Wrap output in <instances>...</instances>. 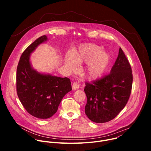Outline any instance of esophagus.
<instances>
[{
	"label": "esophagus",
	"mask_w": 151,
	"mask_h": 151,
	"mask_svg": "<svg viewBox=\"0 0 151 151\" xmlns=\"http://www.w3.org/2000/svg\"><path fill=\"white\" fill-rule=\"evenodd\" d=\"M72 89L74 90H76L78 89H79V88L80 87V85L78 83V82H74L73 84H72Z\"/></svg>",
	"instance_id": "1"
}]
</instances>
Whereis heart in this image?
<instances>
[{"mask_svg":"<svg viewBox=\"0 0 151 151\" xmlns=\"http://www.w3.org/2000/svg\"><path fill=\"white\" fill-rule=\"evenodd\" d=\"M110 55L101 47L91 43L82 44L72 55H68L64 59L66 66L72 70L77 68V63H87L85 73L90 79L100 77L106 71L110 63Z\"/></svg>","mask_w":151,"mask_h":151,"instance_id":"1","label":"heart"}]
</instances>
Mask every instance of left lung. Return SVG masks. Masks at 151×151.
<instances>
[{"mask_svg": "<svg viewBox=\"0 0 151 151\" xmlns=\"http://www.w3.org/2000/svg\"><path fill=\"white\" fill-rule=\"evenodd\" d=\"M133 83L131 66L120 48L110 73L92 83L86 82L84 91L87 97L85 112L96 123L115 118L125 106Z\"/></svg>", "mask_w": 151, "mask_h": 151, "instance_id": "1", "label": "left lung"}]
</instances>
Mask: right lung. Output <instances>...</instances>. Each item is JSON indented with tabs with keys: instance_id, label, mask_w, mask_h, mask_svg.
Listing matches in <instances>:
<instances>
[{
	"instance_id": "obj_1",
	"label": "right lung",
	"mask_w": 151,
	"mask_h": 151,
	"mask_svg": "<svg viewBox=\"0 0 151 151\" xmlns=\"http://www.w3.org/2000/svg\"><path fill=\"white\" fill-rule=\"evenodd\" d=\"M48 39L46 35L37 39L21 55L17 69V92L25 109L32 116L47 119L58 110L63 97L72 90L70 80L34 69L30 55Z\"/></svg>"
}]
</instances>
